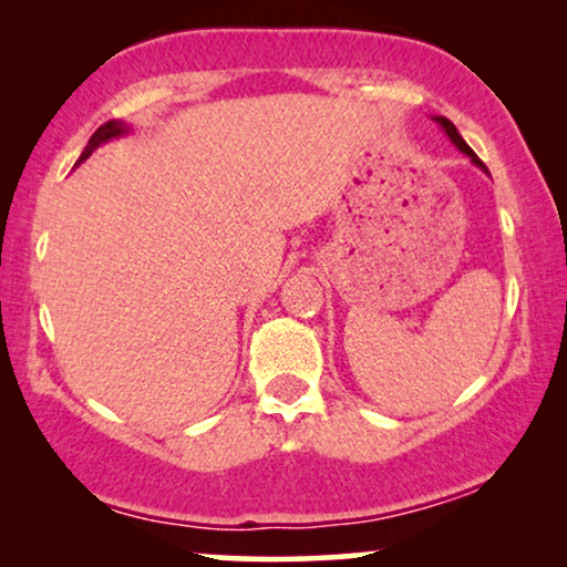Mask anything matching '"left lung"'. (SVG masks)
<instances>
[{"instance_id": "left-lung-1", "label": "left lung", "mask_w": 567, "mask_h": 567, "mask_svg": "<svg viewBox=\"0 0 567 567\" xmlns=\"http://www.w3.org/2000/svg\"><path fill=\"white\" fill-rule=\"evenodd\" d=\"M439 123H441V126H444V131H446V134H449V138H452V142L456 144V146H460V150L464 152V154H467V157L472 159V162H475V165L480 167V169H485V173H487V167L483 165V159H477V154L475 152H472L470 150V146H467V142H464V138L460 136V131H456V126H454V123L452 121H449V118H441V115H439V118H436Z\"/></svg>"}]
</instances>
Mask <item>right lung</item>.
<instances>
[{"instance_id": "obj_1", "label": "right lung", "mask_w": 567, "mask_h": 567, "mask_svg": "<svg viewBox=\"0 0 567 567\" xmlns=\"http://www.w3.org/2000/svg\"><path fill=\"white\" fill-rule=\"evenodd\" d=\"M123 131H126V126H123V123H118V121H107V123H103V126H100L95 134L90 136V142H87V146H84V152H82V157H80V162L82 159H87L92 152L97 150L100 144H105L107 138H113V136H121Z\"/></svg>"}]
</instances>
